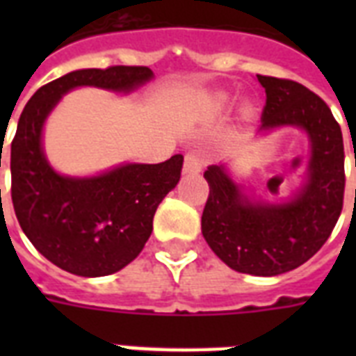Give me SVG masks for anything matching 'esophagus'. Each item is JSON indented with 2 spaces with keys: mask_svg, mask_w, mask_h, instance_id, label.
Masks as SVG:
<instances>
[{
  "mask_svg": "<svg viewBox=\"0 0 356 356\" xmlns=\"http://www.w3.org/2000/svg\"><path fill=\"white\" fill-rule=\"evenodd\" d=\"M201 166H203V164H201V159L197 153H188V155L184 156V173H200Z\"/></svg>",
  "mask_w": 356,
  "mask_h": 356,
  "instance_id": "obj_1",
  "label": "esophagus"
}]
</instances>
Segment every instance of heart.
Masks as SVG:
<instances>
[{"label":"heart","mask_w":356,"mask_h":356,"mask_svg":"<svg viewBox=\"0 0 356 356\" xmlns=\"http://www.w3.org/2000/svg\"><path fill=\"white\" fill-rule=\"evenodd\" d=\"M225 107H227V97H220V99L216 102V108H220V111H222V108H225Z\"/></svg>","instance_id":"b5f03b06"}]
</instances>
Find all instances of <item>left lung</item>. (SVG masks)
<instances>
[{
	"label": "left lung",
	"mask_w": 356,
	"mask_h": 356,
	"mask_svg": "<svg viewBox=\"0 0 356 356\" xmlns=\"http://www.w3.org/2000/svg\"><path fill=\"white\" fill-rule=\"evenodd\" d=\"M266 90L262 129L298 125L309 133V183L282 205L251 203L223 166L207 168L209 200L201 216L207 243L233 270L281 275L305 264L331 236L343 207V138L331 108L296 81L257 75Z\"/></svg>",
	"instance_id": "left-lung-1"
}]
</instances>
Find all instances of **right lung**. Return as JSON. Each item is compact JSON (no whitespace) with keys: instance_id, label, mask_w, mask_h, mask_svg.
Listing matches in <instances>:
<instances>
[{"instance_id":"right-lung-1","label":"right lung","mask_w":356,"mask_h":356,"mask_svg":"<svg viewBox=\"0 0 356 356\" xmlns=\"http://www.w3.org/2000/svg\"><path fill=\"white\" fill-rule=\"evenodd\" d=\"M151 77L145 66L77 70L40 86L19 116L10 144L14 212L31 243L60 270L103 277L133 262L151 236L156 207L181 179L184 159L125 164L99 177H64L42 151L44 120L75 86L129 92Z\"/></svg>"}]
</instances>
